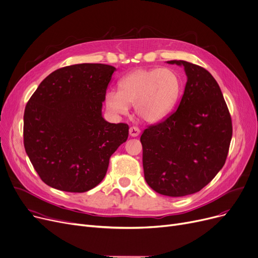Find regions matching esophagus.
I'll use <instances>...</instances> for the list:
<instances>
[{
	"instance_id": "34e87169",
	"label": "esophagus",
	"mask_w": 258,
	"mask_h": 258,
	"mask_svg": "<svg viewBox=\"0 0 258 258\" xmlns=\"http://www.w3.org/2000/svg\"><path fill=\"white\" fill-rule=\"evenodd\" d=\"M139 134H140V128L138 126L133 125L130 127V135L132 137H137L139 136Z\"/></svg>"
}]
</instances>
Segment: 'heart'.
Segmentation results:
<instances>
[{"label":"heart","mask_w":258,"mask_h":258,"mask_svg":"<svg viewBox=\"0 0 258 258\" xmlns=\"http://www.w3.org/2000/svg\"><path fill=\"white\" fill-rule=\"evenodd\" d=\"M180 94V80L170 69H139L119 81V91L109 89L105 105L115 115H125L130 105L147 122H157L170 113Z\"/></svg>","instance_id":"heart-1"}]
</instances>
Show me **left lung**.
<instances>
[{
    "label": "left lung",
    "mask_w": 258,
    "mask_h": 258,
    "mask_svg": "<svg viewBox=\"0 0 258 258\" xmlns=\"http://www.w3.org/2000/svg\"><path fill=\"white\" fill-rule=\"evenodd\" d=\"M184 67L187 77L178 108L142 133L144 178L155 192L181 197L199 192L222 169L232 139V119L220 87L204 67Z\"/></svg>",
    "instance_id": "obj_1"
}]
</instances>
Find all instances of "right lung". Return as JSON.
<instances>
[{"label": "right lung", "instance_id": "right-lung-1", "mask_svg": "<svg viewBox=\"0 0 258 258\" xmlns=\"http://www.w3.org/2000/svg\"><path fill=\"white\" fill-rule=\"evenodd\" d=\"M116 69L98 63L51 73L28 100L24 148L47 185L71 193L89 191L105 177L109 158L128 137L126 123H109L102 102Z\"/></svg>", "mask_w": 258, "mask_h": 258}]
</instances>
